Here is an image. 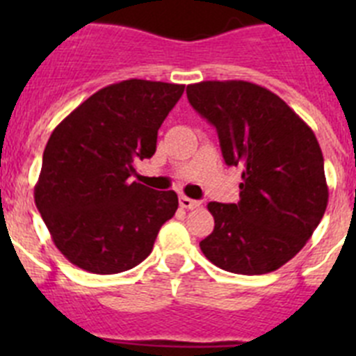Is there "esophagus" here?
Masks as SVG:
<instances>
[{
  "instance_id": "obj_1",
  "label": "esophagus",
  "mask_w": 356,
  "mask_h": 356,
  "mask_svg": "<svg viewBox=\"0 0 356 356\" xmlns=\"http://www.w3.org/2000/svg\"><path fill=\"white\" fill-rule=\"evenodd\" d=\"M201 205V201H197V200H191V197H187V196H181L180 197V207L181 209H187V210H191V209H197V207Z\"/></svg>"
}]
</instances>
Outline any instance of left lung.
Here are the masks:
<instances>
[{
    "label": "left lung",
    "mask_w": 356,
    "mask_h": 356,
    "mask_svg": "<svg viewBox=\"0 0 356 356\" xmlns=\"http://www.w3.org/2000/svg\"><path fill=\"white\" fill-rule=\"evenodd\" d=\"M188 103L216 127L222 159L241 165V200L209 203L213 232L200 248L235 275H266L312 237L328 205L314 131L271 90L242 80L187 85Z\"/></svg>",
    "instance_id": "8db88e82"
}]
</instances>
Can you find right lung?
Segmentation results:
<instances>
[{"label":"right lung","instance_id":"1","mask_svg":"<svg viewBox=\"0 0 356 356\" xmlns=\"http://www.w3.org/2000/svg\"><path fill=\"white\" fill-rule=\"evenodd\" d=\"M185 85L124 80L85 99L53 130L35 185V205L55 246L94 275L139 266L175 216V191L131 180L156 151L159 128Z\"/></svg>","mask_w":356,"mask_h":356}]
</instances>
